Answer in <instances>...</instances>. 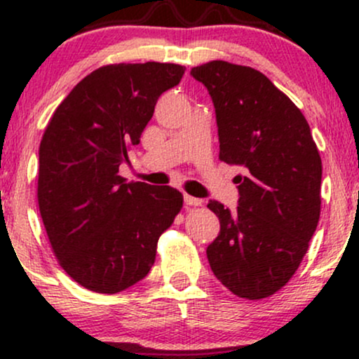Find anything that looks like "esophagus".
Wrapping results in <instances>:
<instances>
[{
    "label": "esophagus",
    "mask_w": 359,
    "mask_h": 359,
    "mask_svg": "<svg viewBox=\"0 0 359 359\" xmlns=\"http://www.w3.org/2000/svg\"><path fill=\"white\" fill-rule=\"evenodd\" d=\"M184 201L187 205H203L204 201L199 199V197H192L189 194H184Z\"/></svg>",
    "instance_id": "esophagus-1"
}]
</instances>
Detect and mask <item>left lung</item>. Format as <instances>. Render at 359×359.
<instances>
[{"label": "left lung", "instance_id": "1", "mask_svg": "<svg viewBox=\"0 0 359 359\" xmlns=\"http://www.w3.org/2000/svg\"><path fill=\"white\" fill-rule=\"evenodd\" d=\"M216 111L219 158L243 167L236 211L217 201L212 273L243 299L275 294L299 269L320 214L323 163L307 119L269 77L224 60L194 67Z\"/></svg>", "mask_w": 359, "mask_h": 359}]
</instances>
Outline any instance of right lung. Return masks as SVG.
<instances>
[{
  "label": "right lung",
  "instance_id": "add662e5",
  "mask_svg": "<svg viewBox=\"0 0 359 359\" xmlns=\"http://www.w3.org/2000/svg\"><path fill=\"white\" fill-rule=\"evenodd\" d=\"M184 72L160 62L97 69L60 102L43 133L40 216L62 269L97 294L147 277L160 234L182 208L177 189L126 182L119 165Z\"/></svg>",
  "mask_w": 359,
  "mask_h": 359
}]
</instances>
